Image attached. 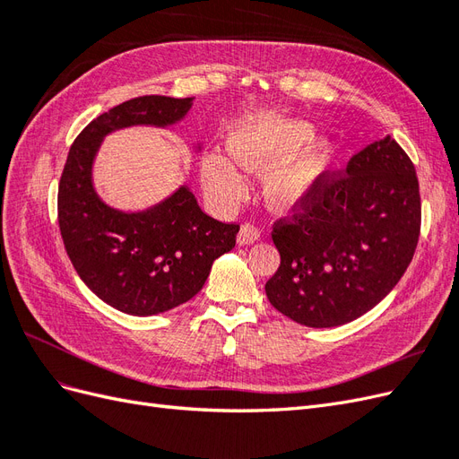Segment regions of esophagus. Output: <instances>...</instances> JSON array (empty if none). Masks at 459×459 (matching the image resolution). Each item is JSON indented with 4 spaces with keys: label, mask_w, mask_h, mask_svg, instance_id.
Wrapping results in <instances>:
<instances>
[{
    "label": "esophagus",
    "mask_w": 459,
    "mask_h": 459,
    "mask_svg": "<svg viewBox=\"0 0 459 459\" xmlns=\"http://www.w3.org/2000/svg\"><path fill=\"white\" fill-rule=\"evenodd\" d=\"M258 239H260V231H258L256 226L243 224L239 228V233H238V243L239 245H253Z\"/></svg>",
    "instance_id": "esophagus-1"
}]
</instances>
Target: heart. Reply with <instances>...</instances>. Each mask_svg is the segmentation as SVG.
<instances>
[{
  "instance_id": "heart-1",
  "label": "heart",
  "mask_w": 459,
  "mask_h": 459,
  "mask_svg": "<svg viewBox=\"0 0 459 459\" xmlns=\"http://www.w3.org/2000/svg\"><path fill=\"white\" fill-rule=\"evenodd\" d=\"M312 135L314 128L304 120L272 115H251L239 120L228 137L232 157L211 151L201 160L206 195L224 208L238 204L247 195V182L238 164L245 170L260 172L293 150L290 156L272 166L264 178V197L275 211H295L322 187L335 159V145L327 137L308 143Z\"/></svg>"
}]
</instances>
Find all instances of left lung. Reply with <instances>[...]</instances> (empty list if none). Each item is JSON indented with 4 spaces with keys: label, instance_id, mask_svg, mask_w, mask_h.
Listing matches in <instances>:
<instances>
[{
    "label": "left lung",
    "instance_id": "1",
    "mask_svg": "<svg viewBox=\"0 0 459 459\" xmlns=\"http://www.w3.org/2000/svg\"><path fill=\"white\" fill-rule=\"evenodd\" d=\"M420 184L391 135L324 179L290 220L275 221L281 264L266 283L272 307L307 327H337L379 304L404 275L420 239Z\"/></svg>",
    "mask_w": 459,
    "mask_h": 459
}]
</instances>
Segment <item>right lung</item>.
<instances>
[{
    "label": "right lung",
    "mask_w": 459,
    "mask_h": 459,
    "mask_svg": "<svg viewBox=\"0 0 459 459\" xmlns=\"http://www.w3.org/2000/svg\"><path fill=\"white\" fill-rule=\"evenodd\" d=\"M191 105L193 97H135L91 120L68 151L57 197L66 255L80 280L124 314L155 316L187 302L203 289L212 262L235 247L239 226L204 214L187 186L140 212L108 206L93 187V160L105 135L174 126Z\"/></svg>",
    "instance_id": "obj_1"
}]
</instances>
